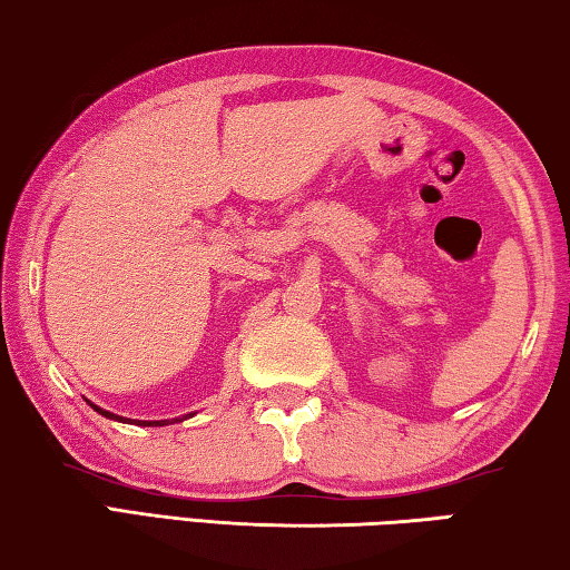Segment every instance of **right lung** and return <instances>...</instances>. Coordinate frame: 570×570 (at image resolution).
I'll use <instances>...</instances> for the list:
<instances>
[{
  "label": "right lung",
  "mask_w": 570,
  "mask_h": 570,
  "mask_svg": "<svg viewBox=\"0 0 570 570\" xmlns=\"http://www.w3.org/2000/svg\"><path fill=\"white\" fill-rule=\"evenodd\" d=\"M92 409H96L98 414H102V416H108V419H120V416H116V414H110V412H102V409H98L96 404H90ZM126 422V419H124ZM176 422H179V419H176ZM136 424H148V426H164V424H169V422H136Z\"/></svg>",
  "instance_id": "1"
}]
</instances>
